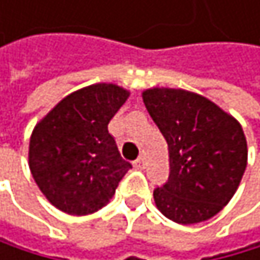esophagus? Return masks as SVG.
<instances>
[{
    "instance_id": "obj_1",
    "label": "esophagus",
    "mask_w": 260,
    "mask_h": 260,
    "mask_svg": "<svg viewBox=\"0 0 260 260\" xmlns=\"http://www.w3.org/2000/svg\"><path fill=\"white\" fill-rule=\"evenodd\" d=\"M145 165H146V159H145V156H140L137 160H134V167L136 168H145Z\"/></svg>"
}]
</instances>
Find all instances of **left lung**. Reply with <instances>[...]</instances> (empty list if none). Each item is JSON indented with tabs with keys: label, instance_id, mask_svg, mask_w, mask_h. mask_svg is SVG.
I'll return each instance as SVG.
<instances>
[{
	"label": "left lung",
	"instance_id": "obj_1",
	"mask_svg": "<svg viewBox=\"0 0 260 260\" xmlns=\"http://www.w3.org/2000/svg\"><path fill=\"white\" fill-rule=\"evenodd\" d=\"M143 103L168 143V181L153 193L157 209L181 224L212 218L245 173L242 126L212 101L181 88H149Z\"/></svg>",
	"mask_w": 260,
	"mask_h": 260
}]
</instances>
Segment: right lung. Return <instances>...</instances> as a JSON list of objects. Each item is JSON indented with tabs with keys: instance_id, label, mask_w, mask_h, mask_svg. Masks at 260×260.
I'll return each mask as SVG.
<instances>
[{
	"instance_id": "add662e5",
	"label": "right lung",
	"mask_w": 260,
	"mask_h": 260,
	"mask_svg": "<svg viewBox=\"0 0 260 260\" xmlns=\"http://www.w3.org/2000/svg\"><path fill=\"white\" fill-rule=\"evenodd\" d=\"M127 96L114 84L88 85L65 96L34 127L29 168L42 193L62 212H96L133 168L107 129Z\"/></svg>"
}]
</instances>
